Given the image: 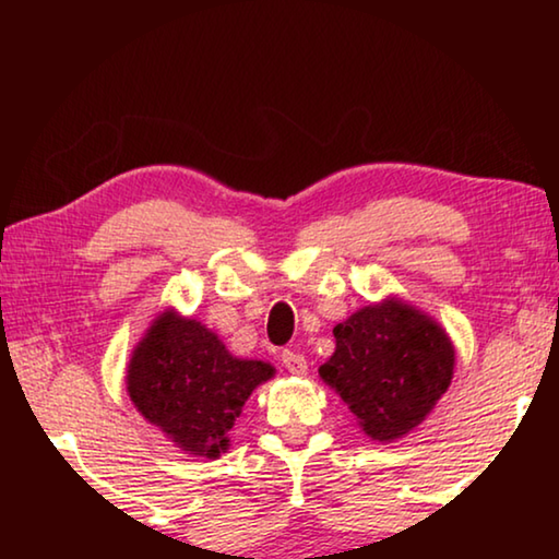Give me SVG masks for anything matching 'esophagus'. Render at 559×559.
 <instances>
[{"mask_svg":"<svg viewBox=\"0 0 559 559\" xmlns=\"http://www.w3.org/2000/svg\"><path fill=\"white\" fill-rule=\"evenodd\" d=\"M281 362H283V367H286L290 374H306L308 372L306 357H302L300 353H296V349H283Z\"/></svg>","mask_w":559,"mask_h":559,"instance_id":"34e87169","label":"esophagus"}]
</instances>
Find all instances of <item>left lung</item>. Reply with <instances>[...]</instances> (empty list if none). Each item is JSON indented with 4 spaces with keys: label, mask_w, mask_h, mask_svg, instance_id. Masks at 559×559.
Returning <instances> with one entry per match:
<instances>
[{
    "label": "left lung",
    "mask_w": 559,
    "mask_h": 559,
    "mask_svg": "<svg viewBox=\"0 0 559 559\" xmlns=\"http://www.w3.org/2000/svg\"><path fill=\"white\" fill-rule=\"evenodd\" d=\"M333 333L335 353L320 367V377L343 396L367 437H404L449 390L451 340L402 300L357 310Z\"/></svg>",
    "instance_id": "8db88e82"
}]
</instances>
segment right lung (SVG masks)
Masks as SVG:
<instances>
[{
    "label": "right lung",
    "mask_w": 559,
    "mask_h": 559,
    "mask_svg": "<svg viewBox=\"0 0 559 559\" xmlns=\"http://www.w3.org/2000/svg\"><path fill=\"white\" fill-rule=\"evenodd\" d=\"M271 377V365L229 355L212 330L167 310L132 353L128 392L179 449L216 459L249 394Z\"/></svg>",
    "instance_id": "obj_1"
}]
</instances>
